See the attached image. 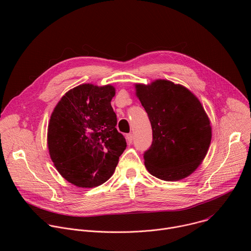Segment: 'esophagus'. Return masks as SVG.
<instances>
[{"label": "esophagus", "instance_id": "1", "mask_svg": "<svg viewBox=\"0 0 251 251\" xmlns=\"http://www.w3.org/2000/svg\"><path fill=\"white\" fill-rule=\"evenodd\" d=\"M126 138L127 143H129V144H131V143H132V134H131V133H126Z\"/></svg>", "mask_w": 251, "mask_h": 251}]
</instances>
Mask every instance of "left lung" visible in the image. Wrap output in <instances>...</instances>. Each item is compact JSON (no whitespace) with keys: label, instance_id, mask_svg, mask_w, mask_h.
I'll return each mask as SVG.
<instances>
[{"label":"left lung","instance_id":"8db88e82","mask_svg":"<svg viewBox=\"0 0 251 251\" xmlns=\"http://www.w3.org/2000/svg\"><path fill=\"white\" fill-rule=\"evenodd\" d=\"M136 89L152 130L151 145L144 152L147 170L165 181L186 178L202 163L211 142L202 104L190 90L168 80Z\"/></svg>","mask_w":251,"mask_h":251}]
</instances>
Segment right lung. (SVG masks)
I'll return each instance as SVG.
<instances>
[{
  "mask_svg": "<svg viewBox=\"0 0 251 251\" xmlns=\"http://www.w3.org/2000/svg\"><path fill=\"white\" fill-rule=\"evenodd\" d=\"M111 85L82 84L61 99L51 114L48 149L56 169L68 182L92 188L107 181L126 148L118 131L110 101Z\"/></svg>",
  "mask_w": 251,
  "mask_h": 251,
  "instance_id": "add662e5",
  "label": "right lung"
}]
</instances>
